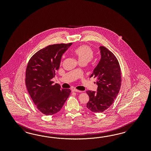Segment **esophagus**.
<instances>
[{"label": "esophagus", "instance_id": "1", "mask_svg": "<svg viewBox=\"0 0 151 151\" xmlns=\"http://www.w3.org/2000/svg\"><path fill=\"white\" fill-rule=\"evenodd\" d=\"M72 92H81L82 91H80V90H76V89H75V88H73L72 90Z\"/></svg>", "mask_w": 151, "mask_h": 151}]
</instances>
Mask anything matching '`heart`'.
I'll use <instances>...</instances> for the list:
<instances>
[{
    "instance_id": "obj_1",
    "label": "heart",
    "mask_w": 151,
    "mask_h": 151,
    "mask_svg": "<svg viewBox=\"0 0 151 151\" xmlns=\"http://www.w3.org/2000/svg\"><path fill=\"white\" fill-rule=\"evenodd\" d=\"M74 53L78 57V62H88L93 57V51L89 46L83 45L80 46L74 50Z\"/></svg>"
}]
</instances>
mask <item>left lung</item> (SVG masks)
<instances>
[{
  "instance_id": "8db88e82",
  "label": "left lung",
  "mask_w": 151,
  "mask_h": 151,
  "mask_svg": "<svg viewBox=\"0 0 151 151\" xmlns=\"http://www.w3.org/2000/svg\"><path fill=\"white\" fill-rule=\"evenodd\" d=\"M101 59L90 76L97 78V92L87 91L88 110L101 113L109 108L119 93L121 85V73L119 61L105 46H100Z\"/></svg>"
}]
</instances>
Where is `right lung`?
<instances>
[{
    "instance_id": "add662e5",
    "label": "right lung",
    "mask_w": 151,
    "mask_h": 151,
    "mask_svg": "<svg viewBox=\"0 0 151 151\" xmlns=\"http://www.w3.org/2000/svg\"><path fill=\"white\" fill-rule=\"evenodd\" d=\"M73 43L47 46L38 51L28 62L25 74L27 91L37 109L52 115L61 109L70 96V89L61 88L52 79L59 69L62 55Z\"/></svg>"
}]
</instances>
